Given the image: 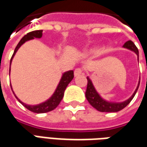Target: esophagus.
I'll list each match as a JSON object with an SVG mask.
<instances>
[{
  "mask_svg": "<svg viewBox=\"0 0 147 147\" xmlns=\"http://www.w3.org/2000/svg\"><path fill=\"white\" fill-rule=\"evenodd\" d=\"M83 72H84L83 69L80 68V67H78V68H76V70L74 71V75H75V76H78L81 74H83Z\"/></svg>",
  "mask_w": 147,
  "mask_h": 147,
  "instance_id": "34e87169",
  "label": "esophagus"
}]
</instances>
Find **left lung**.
I'll list each match as a JSON object with an SVG mask.
<instances>
[{
	"instance_id": "left-lung-1",
	"label": "left lung",
	"mask_w": 147,
	"mask_h": 147,
	"mask_svg": "<svg viewBox=\"0 0 147 147\" xmlns=\"http://www.w3.org/2000/svg\"><path fill=\"white\" fill-rule=\"evenodd\" d=\"M123 47L130 49L131 51H134L137 54V56L138 57V48L135 46V45L131 40H128V41L126 42L123 45ZM87 80H88V86H87V91H86V93H85L86 98L88 99L89 103L94 108L98 110V111H101V112H118V111L123 109L124 107H126L131 102L132 98H134L136 92L138 91V86H139V84H138L137 89L135 90L133 95L129 99H127V101H125V102L116 103V102H107L104 99H102L97 93V91H95L91 80L88 77L87 78ZM139 83H140V81H139Z\"/></svg>"
}]
</instances>
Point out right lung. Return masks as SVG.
Masks as SVG:
<instances>
[{
	"label": "right lung",
	"mask_w": 147,
	"mask_h": 147,
	"mask_svg": "<svg viewBox=\"0 0 147 147\" xmlns=\"http://www.w3.org/2000/svg\"><path fill=\"white\" fill-rule=\"evenodd\" d=\"M42 30H36L32 31V32H30L27 33V35H25L21 40H20V42L18 43V45H16V49L14 50V52H13V56H12V58H11V60H10V65H11V62H12V59H13V56L16 54V51L19 49L21 45H23L24 43L27 40H32L33 38H40L42 36ZM9 72H10V68H9ZM74 78V71H67L65 73H63V76L60 80V82H59L58 87L56 88V91L54 92V94L52 95V96L51 98H49V100H47L46 102H43V103H40L39 105L36 106H30L27 105L25 103H24L20 101L19 98L16 97L15 94L14 95L16 96V98L18 99V101L22 104V105L26 107L28 110H29L30 111L34 113H46L49 112V111H52V110H54L55 108L57 107V106L59 105L60 101L62 100V98L63 97V94H64V91L66 89L67 86L68 85V84L70 83L71 81L72 80V79ZM12 88V87H11ZM14 93V92H13Z\"/></svg>",
	"instance_id": "right-lung-1"
}]
</instances>
